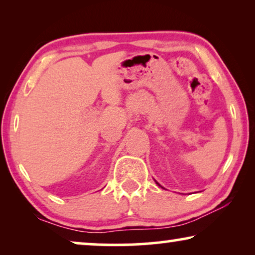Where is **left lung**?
<instances>
[{
  "mask_svg": "<svg viewBox=\"0 0 255 255\" xmlns=\"http://www.w3.org/2000/svg\"><path fill=\"white\" fill-rule=\"evenodd\" d=\"M156 184H158V186H160V184H159V183H158V182H156Z\"/></svg>",
  "mask_w": 255,
  "mask_h": 255,
  "instance_id": "1",
  "label": "left lung"
}]
</instances>
